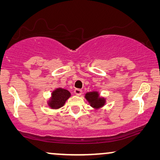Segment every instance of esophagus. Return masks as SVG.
I'll list each match as a JSON object with an SVG mask.
<instances>
[{
  "label": "esophagus",
  "mask_w": 160,
  "mask_h": 160,
  "mask_svg": "<svg viewBox=\"0 0 160 160\" xmlns=\"http://www.w3.org/2000/svg\"><path fill=\"white\" fill-rule=\"evenodd\" d=\"M74 92H75V95H77V96H80L82 94V89H75V91H74Z\"/></svg>",
  "instance_id": "obj_1"
}]
</instances>
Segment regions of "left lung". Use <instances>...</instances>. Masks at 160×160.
Segmentation results:
<instances>
[{
	"instance_id": "1",
	"label": "left lung",
	"mask_w": 160,
	"mask_h": 160,
	"mask_svg": "<svg viewBox=\"0 0 160 160\" xmlns=\"http://www.w3.org/2000/svg\"><path fill=\"white\" fill-rule=\"evenodd\" d=\"M84 98L95 110L102 108L106 103V98L100 95L98 91L88 92L84 95Z\"/></svg>"
}]
</instances>
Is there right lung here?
<instances>
[{
    "label": "right lung",
    "mask_w": 160,
    "mask_h": 160,
    "mask_svg": "<svg viewBox=\"0 0 160 160\" xmlns=\"http://www.w3.org/2000/svg\"><path fill=\"white\" fill-rule=\"evenodd\" d=\"M71 94L68 89L58 87L52 92L51 96L47 100V104L51 109L58 110L64 106L65 102L71 98Z\"/></svg>",
    "instance_id": "obj_1"
}]
</instances>
